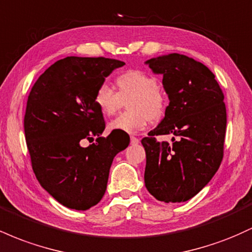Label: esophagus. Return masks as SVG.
Here are the masks:
<instances>
[{
	"label": "esophagus",
	"instance_id": "obj_1",
	"mask_svg": "<svg viewBox=\"0 0 252 252\" xmlns=\"http://www.w3.org/2000/svg\"><path fill=\"white\" fill-rule=\"evenodd\" d=\"M130 142H131V144H137L138 142H140V140H138L137 137H134V136H131V137H130Z\"/></svg>",
	"mask_w": 252,
	"mask_h": 252
}]
</instances>
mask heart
Wrapping results in <instances>:
<instances>
[{
  "instance_id": "heart-1",
  "label": "heart",
  "mask_w": 252,
  "mask_h": 252,
  "mask_svg": "<svg viewBox=\"0 0 252 252\" xmlns=\"http://www.w3.org/2000/svg\"><path fill=\"white\" fill-rule=\"evenodd\" d=\"M117 92L106 84H100L94 94V103L103 116L110 117L126 102L128 111L109 124L115 131L135 134L146 128L152 120H158L166 110V96L158 80L144 71L129 70L115 78Z\"/></svg>"
}]
</instances>
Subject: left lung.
Segmentation results:
<instances>
[{"label":"left lung","instance_id":"8db88e82","mask_svg":"<svg viewBox=\"0 0 252 252\" xmlns=\"http://www.w3.org/2000/svg\"><path fill=\"white\" fill-rule=\"evenodd\" d=\"M163 76L169 99L163 120L141 142L146 150L144 184L155 199L187 201L206 186L222 160L226 108L215 74L204 63L172 53L147 60ZM173 134L172 143L155 136Z\"/></svg>","mask_w":252,"mask_h":252}]
</instances>
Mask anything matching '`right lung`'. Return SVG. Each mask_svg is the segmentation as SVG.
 Instances as JSON below:
<instances>
[{"label":"right lung","mask_w":252,"mask_h":252,"mask_svg":"<svg viewBox=\"0 0 252 252\" xmlns=\"http://www.w3.org/2000/svg\"><path fill=\"white\" fill-rule=\"evenodd\" d=\"M126 65L109 58L66 57L51 65L28 96L25 135L32 166L43 189L72 210L102 200L114 158L129 146L112 132L94 103V91ZM97 143L83 147L84 139Z\"/></svg>","instance_id":"obj_1"}]
</instances>
